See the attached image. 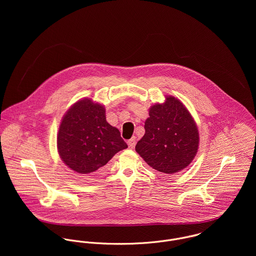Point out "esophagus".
I'll return each mask as SVG.
<instances>
[{
    "label": "esophagus",
    "mask_w": 256,
    "mask_h": 256,
    "mask_svg": "<svg viewBox=\"0 0 256 256\" xmlns=\"http://www.w3.org/2000/svg\"><path fill=\"white\" fill-rule=\"evenodd\" d=\"M135 144H136V139H135V137L131 138V139L128 141V145H129L130 148H134Z\"/></svg>",
    "instance_id": "obj_1"
}]
</instances>
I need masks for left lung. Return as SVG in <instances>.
<instances>
[{"mask_svg":"<svg viewBox=\"0 0 256 256\" xmlns=\"http://www.w3.org/2000/svg\"><path fill=\"white\" fill-rule=\"evenodd\" d=\"M145 135L136 145V152L154 170L164 174L178 172L193 160L199 133L190 112L182 102L166 96L162 104H156L148 111Z\"/></svg>","mask_w":256,"mask_h":256,"instance_id":"1","label":"left lung"}]
</instances>
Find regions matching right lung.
<instances>
[{
	"instance_id": "right-lung-1",
	"label": "right lung",
	"mask_w": 256,
	"mask_h": 256,
	"mask_svg": "<svg viewBox=\"0 0 256 256\" xmlns=\"http://www.w3.org/2000/svg\"><path fill=\"white\" fill-rule=\"evenodd\" d=\"M60 158L78 174L96 176L112 156L127 148L106 108L90 98L76 102L64 115L57 136Z\"/></svg>"
}]
</instances>
